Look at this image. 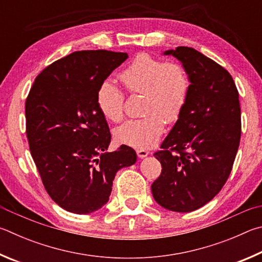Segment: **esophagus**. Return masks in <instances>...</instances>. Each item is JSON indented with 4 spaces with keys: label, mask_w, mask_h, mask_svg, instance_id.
Instances as JSON below:
<instances>
[{
    "label": "esophagus",
    "mask_w": 262,
    "mask_h": 262,
    "mask_svg": "<svg viewBox=\"0 0 262 262\" xmlns=\"http://www.w3.org/2000/svg\"><path fill=\"white\" fill-rule=\"evenodd\" d=\"M137 155H138L139 159H144L146 157H148L149 152H148V150H145V149H138V150H137Z\"/></svg>",
    "instance_id": "34e87169"
}]
</instances>
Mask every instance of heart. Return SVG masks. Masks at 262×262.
Segmentation results:
<instances>
[{
    "label": "heart",
    "mask_w": 262,
    "mask_h": 262,
    "mask_svg": "<svg viewBox=\"0 0 262 262\" xmlns=\"http://www.w3.org/2000/svg\"><path fill=\"white\" fill-rule=\"evenodd\" d=\"M119 79L130 92L145 94L146 115L121 124L115 130V139L135 148H148L163 132L164 119L175 122L183 112L190 90L187 73L180 63H163L139 54L119 73ZM96 104L105 118L118 122L123 116L124 94L114 82L104 80L96 92Z\"/></svg>",
    "instance_id": "1"
}]
</instances>
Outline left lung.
Returning a JSON list of instances; mask_svg holds the SVG:
<instances>
[{
  "label": "left lung",
  "mask_w": 262,
  "mask_h": 262,
  "mask_svg": "<svg viewBox=\"0 0 262 262\" xmlns=\"http://www.w3.org/2000/svg\"><path fill=\"white\" fill-rule=\"evenodd\" d=\"M185 69L189 95L180 117L154 154L162 172L152 184L157 203L172 212L203 207L230 175L241 140V105L226 69L198 50L177 47L163 52Z\"/></svg>",
  "instance_id": "obj_1"
}]
</instances>
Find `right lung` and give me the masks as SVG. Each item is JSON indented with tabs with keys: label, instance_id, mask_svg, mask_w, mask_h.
Instances as JSON below:
<instances>
[{
	"label": "right lung",
	"instance_id": "add662e5",
	"mask_svg": "<svg viewBox=\"0 0 262 262\" xmlns=\"http://www.w3.org/2000/svg\"><path fill=\"white\" fill-rule=\"evenodd\" d=\"M127 57L108 50L75 52L41 71L27 96L32 158L50 198L70 213L103 207L116 172L137 162L126 145L107 152L112 135L96 104L101 82Z\"/></svg>",
	"mask_w": 262,
	"mask_h": 262
}]
</instances>
